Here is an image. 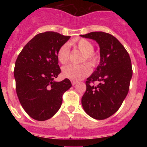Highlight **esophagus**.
<instances>
[{
	"mask_svg": "<svg viewBox=\"0 0 147 147\" xmlns=\"http://www.w3.org/2000/svg\"><path fill=\"white\" fill-rule=\"evenodd\" d=\"M71 82H72V85H75V84H76L77 83H78V82H76V81H73V80L71 81Z\"/></svg>",
	"mask_w": 147,
	"mask_h": 147,
	"instance_id": "34e87169",
	"label": "esophagus"
}]
</instances>
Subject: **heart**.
<instances>
[{
    "instance_id": "heart-1",
    "label": "heart",
    "mask_w": 147,
    "mask_h": 147,
    "mask_svg": "<svg viewBox=\"0 0 147 147\" xmlns=\"http://www.w3.org/2000/svg\"><path fill=\"white\" fill-rule=\"evenodd\" d=\"M73 44L83 53L82 62L87 61L91 66L95 67L99 63V57L93 50L94 46L87 40L81 38L75 41ZM69 46L65 44L57 52V58L62 64H65L69 60ZM91 72L90 65L87 63L81 65H67L63 68V75L65 78L73 81H78L85 78Z\"/></svg>"
}]
</instances>
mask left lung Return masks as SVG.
<instances>
[{
	"label": "left lung",
	"instance_id": "1",
	"mask_svg": "<svg viewBox=\"0 0 147 147\" xmlns=\"http://www.w3.org/2000/svg\"><path fill=\"white\" fill-rule=\"evenodd\" d=\"M81 37L95 40L100 49V63L86 81L82 105L86 113L96 119H105L115 113L127 97L132 77L129 53L113 35L92 32ZM97 82V86L93 83Z\"/></svg>",
	"mask_w": 147,
	"mask_h": 147
}]
</instances>
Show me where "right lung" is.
Wrapping results in <instances>:
<instances>
[{
    "label": "right lung",
    "mask_w": 147,
    "mask_h": 147,
    "mask_svg": "<svg viewBox=\"0 0 147 147\" xmlns=\"http://www.w3.org/2000/svg\"><path fill=\"white\" fill-rule=\"evenodd\" d=\"M69 38L55 32L39 33L18 56L14 69L16 93L32 119L45 121L54 116L61 107L64 92L72 87L67 78L54 80L61 72L57 52Z\"/></svg>",
    "instance_id": "add662e5"
}]
</instances>
